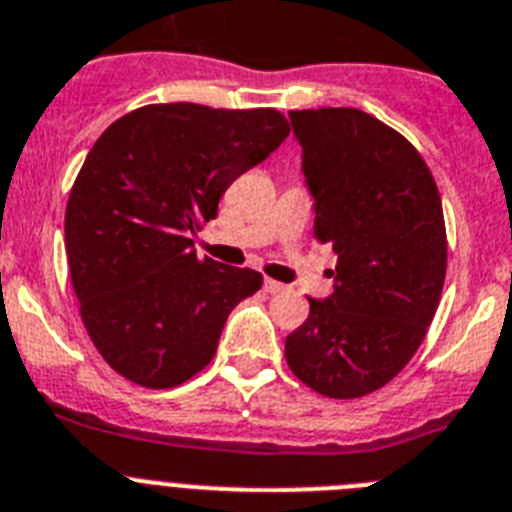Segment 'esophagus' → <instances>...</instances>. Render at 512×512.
I'll list each match as a JSON object with an SVG mask.
<instances>
[{
    "label": "esophagus",
    "mask_w": 512,
    "mask_h": 512,
    "mask_svg": "<svg viewBox=\"0 0 512 512\" xmlns=\"http://www.w3.org/2000/svg\"><path fill=\"white\" fill-rule=\"evenodd\" d=\"M265 291H268V294H281V291H286V286L273 281V278H265Z\"/></svg>",
    "instance_id": "esophagus-1"
}]
</instances>
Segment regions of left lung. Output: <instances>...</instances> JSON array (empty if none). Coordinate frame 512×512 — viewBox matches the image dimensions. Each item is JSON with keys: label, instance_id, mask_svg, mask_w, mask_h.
Returning a JSON list of instances; mask_svg holds the SVG:
<instances>
[{"label": "left lung", "instance_id": "8db88e82", "mask_svg": "<svg viewBox=\"0 0 512 512\" xmlns=\"http://www.w3.org/2000/svg\"><path fill=\"white\" fill-rule=\"evenodd\" d=\"M315 197V239L338 255L336 289L309 299L286 362L328 398L388 385L440 304L448 236L435 176L393 127L359 109L291 111Z\"/></svg>", "mask_w": 512, "mask_h": 512}]
</instances>
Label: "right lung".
I'll return each instance as SVG.
<instances>
[{"label":"right lung","mask_w":512,"mask_h":512,"mask_svg":"<svg viewBox=\"0 0 512 512\" xmlns=\"http://www.w3.org/2000/svg\"><path fill=\"white\" fill-rule=\"evenodd\" d=\"M286 135L276 109L150 103L90 148L67 200L64 247L83 325L114 372L176 388L216 356L226 317L263 276L197 257L190 236Z\"/></svg>","instance_id":"1"}]
</instances>
